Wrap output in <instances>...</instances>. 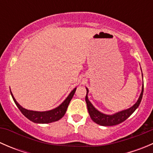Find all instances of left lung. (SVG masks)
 <instances>
[{"label": "left lung", "mask_w": 153, "mask_h": 153, "mask_svg": "<svg viewBox=\"0 0 153 153\" xmlns=\"http://www.w3.org/2000/svg\"><path fill=\"white\" fill-rule=\"evenodd\" d=\"M88 89H86V106H87L88 112H89L90 118H92V121L95 122L96 124L101 125V126H114V125L119 124L121 123L124 122L125 120L127 119L134 112L135 109L138 107L140 103H141V99H142L143 92V84L142 86V91L141 92L139 98H138V101L134 104L132 107L129 109H126V110H123L121 112H118L116 114H114L112 115H108L103 114L100 112L99 111L97 110L92 104L89 102L88 100L87 94H88Z\"/></svg>", "instance_id": "obj_1"}]
</instances>
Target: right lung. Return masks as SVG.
I'll use <instances>...</instances> for the list:
<instances>
[{
    "mask_svg": "<svg viewBox=\"0 0 153 153\" xmlns=\"http://www.w3.org/2000/svg\"><path fill=\"white\" fill-rule=\"evenodd\" d=\"M75 90H76V88L71 92V93L69 94L67 99L58 107L55 108L52 110L47 111V112H36V111L27 110V109H24V108H23L22 106L18 104V103L17 102L16 100L15 99V98L12 95L11 91L10 92L15 104H16V106H18V108L22 112L24 116L27 117L29 120H30L32 122L38 123V124H48V123H52L54 122V121H58L65 115L68 106H69V102H70L74 94H75Z\"/></svg>",
    "mask_w": 153,
    "mask_h": 153,
    "instance_id": "obj_1",
    "label": "right lung"
}]
</instances>
